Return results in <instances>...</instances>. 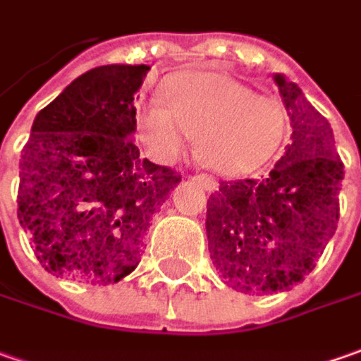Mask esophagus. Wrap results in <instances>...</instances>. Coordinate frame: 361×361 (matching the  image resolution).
I'll use <instances>...</instances> for the list:
<instances>
[{
  "label": "esophagus",
  "instance_id": "34e87169",
  "mask_svg": "<svg viewBox=\"0 0 361 361\" xmlns=\"http://www.w3.org/2000/svg\"><path fill=\"white\" fill-rule=\"evenodd\" d=\"M193 180L200 181V183L204 185L207 192H214V190L218 188V181L214 180V178H212L209 173H195V176H193Z\"/></svg>",
  "mask_w": 361,
  "mask_h": 361
}]
</instances>
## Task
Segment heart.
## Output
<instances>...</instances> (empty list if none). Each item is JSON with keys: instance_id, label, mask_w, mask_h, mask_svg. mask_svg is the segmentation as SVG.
Here are the masks:
<instances>
[{"instance_id": "obj_1", "label": "heart", "mask_w": 361, "mask_h": 361, "mask_svg": "<svg viewBox=\"0 0 361 361\" xmlns=\"http://www.w3.org/2000/svg\"><path fill=\"white\" fill-rule=\"evenodd\" d=\"M137 133L149 156L173 164L195 135V152L212 169L243 176L278 156L288 111L278 97L257 95L221 73H181L166 85V102L137 107Z\"/></svg>"}]
</instances>
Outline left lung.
<instances>
[{
    "mask_svg": "<svg viewBox=\"0 0 361 361\" xmlns=\"http://www.w3.org/2000/svg\"><path fill=\"white\" fill-rule=\"evenodd\" d=\"M292 121V143L266 180L221 181L207 200L214 266L243 293L292 288L316 267L340 219L343 164L328 119L302 90L274 75Z\"/></svg>",
    "mask_w": 361,
    "mask_h": 361,
    "instance_id": "8db88e82",
    "label": "left lung"
}]
</instances>
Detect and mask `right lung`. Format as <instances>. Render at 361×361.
Returning <instances> with one entry per match:
<instances>
[{
    "label": "right lung",
    "mask_w": 361,
    "mask_h": 361,
    "mask_svg": "<svg viewBox=\"0 0 361 361\" xmlns=\"http://www.w3.org/2000/svg\"><path fill=\"white\" fill-rule=\"evenodd\" d=\"M147 66L90 69L45 106L19 159L18 219L54 276L116 283L131 274L159 205L181 181L140 157L133 94Z\"/></svg>",
    "instance_id": "add662e5"
}]
</instances>
